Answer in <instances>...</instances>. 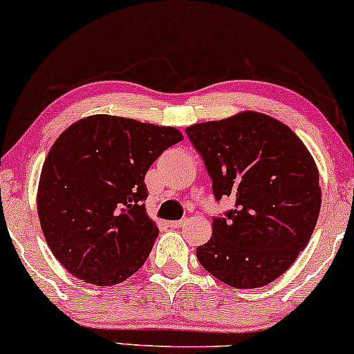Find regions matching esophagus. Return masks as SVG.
Listing matches in <instances>:
<instances>
[{
    "instance_id": "obj_1",
    "label": "esophagus",
    "mask_w": 354,
    "mask_h": 354,
    "mask_svg": "<svg viewBox=\"0 0 354 354\" xmlns=\"http://www.w3.org/2000/svg\"><path fill=\"white\" fill-rule=\"evenodd\" d=\"M187 219H182V221H172V222H169V227H172V229H178V227H183V225H187Z\"/></svg>"
}]
</instances>
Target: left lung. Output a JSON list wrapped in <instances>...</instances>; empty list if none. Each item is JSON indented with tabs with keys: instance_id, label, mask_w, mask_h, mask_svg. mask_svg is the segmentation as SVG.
Here are the masks:
<instances>
[{
	"instance_id": "left-lung-1",
	"label": "left lung",
	"mask_w": 354,
	"mask_h": 354,
	"mask_svg": "<svg viewBox=\"0 0 354 354\" xmlns=\"http://www.w3.org/2000/svg\"><path fill=\"white\" fill-rule=\"evenodd\" d=\"M212 178L235 207L212 219L196 258L234 288L264 287L306 248L321 211L316 161L288 125L256 111L185 129Z\"/></svg>"
}]
</instances>
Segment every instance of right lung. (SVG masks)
I'll return each instance as SVG.
<instances>
[{"mask_svg":"<svg viewBox=\"0 0 354 354\" xmlns=\"http://www.w3.org/2000/svg\"><path fill=\"white\" fill-rule=\"evenodd\" d=\"M182 140L176 127L109 114L77 120L57 137L41 167L37 209L67 272L111 287L142 268L159 234L143 205L145 176Z\"/></svg>","mask_w":354,"mask_h":354,"instance_id":"right-lung-1","label":"right lung"}]
</instances>
